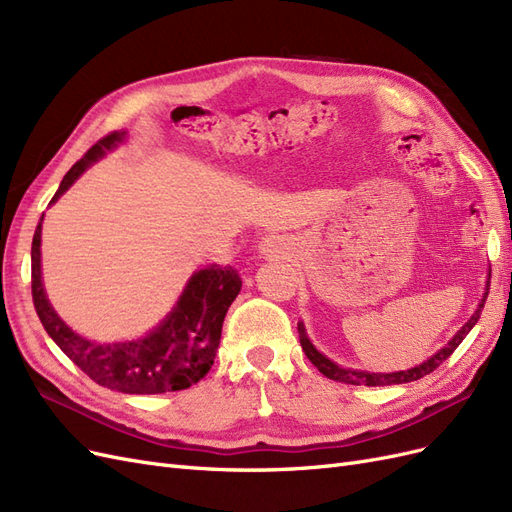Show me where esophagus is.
I'll return each mask as SVG.
<instances>
[{
  "label": "esophagus",
  "mask_w": 512,
  "mask_h": 512,
  "mask_svg": "<svg viewBox=\"0 0 512 512\" xmlns=\"http://www.w3.org/2000/svg\"><path fill=\"white\" fill-rule=\"evenodd\" d=\"M258 250L262 256H280L286 250V241L277 235H267L260 239Z\"/></svg>",
  "instance_id": "34e87169"
}]
</instances>
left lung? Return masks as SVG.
<instances>
[{
    "instance_id": "8db88e82",
    "label": "left lung",
    "mask_w": 512,
    "mask_h": 512,
    "mask_svg": "<svg viewBox=\"0 0 512 512\" xmlns=\"http://www.w3.org/2000/svg\"><path fill=\"white\" fill-rule=\"evenodd\" d=\"M491 275V273H489ZM487 294H489V277H487V286H485V292H483V299H480L476 312L470 316V320L463 324V327L453 335V339L448 344H444L436 354H431L427 361H423L421 365H414L410 369H404V371H391V374H371V371H363V369H352V367H342L333 363L329 356H324L322 352L316 350V346L312 344V339L307 337V331H305V324L299 322L297 329H299V337H301V346H303V352L307 354V359L312 361L322 376H327L335 382H344V384H365V386H389V384H406V382H414L418 378H423L427 374H431L433 369L440 367L448 356H451L455 352V348L466 339V335L472 331L474 324L478 322L480 318V312H483L485 307V301H487Z\"/></svg>"
}]
</instances>
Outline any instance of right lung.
<instances>
[{
	"label": "right lung",
	"instance_id": "1",
	"mask_svg": "<svg viewBox=\"0 0 512 512\" xmlns=\"http://www.w3.org/2000/svg\"><path fill=\"white\" fill-rule=\"evenodd\" d=\"M128 132H111L91 147L61 179L51 205L108 151L126 141ZM44 218V215H42ZM42 220L32 241V297L44 331L68 359L111 391L158 395L190 389L203 380L220 346L222 324L230 303L241 290V277L232 267L209 265L194 271L168 316L145 337L132 342L98 344L74 333L46 299L40 269Z\"/></svg>",
	"mask_w": 512,
	"mask_h": 512
}]
</instances>
